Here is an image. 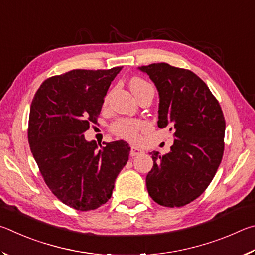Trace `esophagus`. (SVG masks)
Wrapping results in <instances>:
<instances>
[{
	"mask_svg": "<svg viewBox=\"0 0 255 255\" xmlns=\"http://www.w3.org/2000/svg\"><path fill=\"white\" fill-rule=\"evenodd\" d=\"M141 153H143V151H142L141 149H139V148H135V146H132V148H131L130 155H131L132 158L136 157V155H140Z\"/></svg>",
	"mask_w": 255,
	"mask_h": 255,
	"instance_id": "1",
	"label": "esophagus"
}]
</instances>
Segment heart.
<instances>
[{"label":"heart","mask_w":255,"mask_h":255,"mask_svg":"<svg viewBox=\"0 0 255 255\" xmlns=\"http://www.w3.org/2000/svg\"><path fill=\"white\" fill-rule=\"evenodd\" d=\"M150 86L149 83L145 80L140 78H133L130 82V87L132 92L136 95L137 93L142 89ZM145 127V123L139 120H132V119H120L112 125V131L115 133L116 135L122 137V139L134 141L137 137V133L142 128Z\"/></svg>","instance_id":"b5f03b06"}]
</instances>
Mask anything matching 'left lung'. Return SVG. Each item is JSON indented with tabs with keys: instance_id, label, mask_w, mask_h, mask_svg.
Listing matches in <instances>:
<instances>
[{
	"instance_id": "obj_1",
	"label": "left lung",
	"mask_w": 255,
	"mask_h": 255,
	"mask_svg": "<svg viewBox=\"0 0 255 255\" xmlns=\"http://www.w3.org/2000/svg\"><path fill=\"white\" fill-rule=\"evenodd\" d=\"M159 94L158 127L175 132L170 152L152 154L146 188L155 203L181 207L202 195L222 161L225 120L207 85L193 71L168 64L137 67Z\"/></svg>"
}]
</instances>
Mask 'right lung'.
Returning a JSON list of instances; mask_svg holds the SVG:
<instances>
[{
  "mask_svg": "<svg viewBox=\"0 0 255 255\" xmlns=\"http://www.w3.org/2000/svg\"><path fill=\"white\" fill-rule=\"evenodd\" d=\"M121 69H75L53 76L44 80L31 103V152L52 194L77 211L105 204L128 160L131 148L125 141L102 146L84 136L89 123H96L110 85Z\"/></svg>",
  "mask_w": 255,
  "mask_h": 255,
  "instance_id": "right-lung-1",
  "label": "right lung"
}]
</instances>
